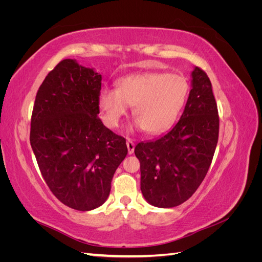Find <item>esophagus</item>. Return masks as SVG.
<instances>
[{"label":"esophagus","instance_id":"obj_1","mask_svg":"<svg viewBox=\"0 0 262 262\" xmlns=\"http://www.w3.org/2000/svg\"><path fill=\"white\" fill-rule=\"evenodd\" d=\"M126 147H128L129 154H133L134 153V147H136V145H134L132 140L128 139V141H126Z\"/></svg>","mask_w":262,"mask_h":262}]
</instances>
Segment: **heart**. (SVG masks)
Listing matches in <instances>:
<instances>
[{"mask_svg":"<svg viewBox=\"0 0 262 262\" xmlns=\"http://www.w3.org/2000/svg\"><path fill=\"white\" fill-rule=\"evenodd\" d=\"M189 92L185 77L165 72L131 74L118 81V89L104 87L98 104L104 122L117 126L133 106L134 126L152 136L167 131L175 123Z\"/></svg>","mask_w":262,"mask_h":262,"instance_id":"obj_1","label":"heart"}]
</instances>
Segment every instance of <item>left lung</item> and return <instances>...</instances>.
<instances>
[{"label": "left lung", "mask_w": 262, "mask_h": 262, "mask_svg": "<svg viewBox=\"0 0 262 262\" xmlns=\"http://www.w3.org/2000/svg\"><path fill=\"white\" fill-rule=\"evenodd\" d=\"M191 77V91L176 125L134 149L140 161L142 194L157 208L187 201L207 175L216 148L220 119L210 78L198 67Z\"/></svg>", "instance_id": "obj_1"}]
</instances>
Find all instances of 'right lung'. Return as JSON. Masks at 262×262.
Here are the masks:
<instances>
[{
	"mask_svg": "<svg viewBox=\"0 0 262 262\" xmlns=\"http://www.w3.org/2000/svg\"><path fill=\"white\" fill-rule=\"evenodd\" d=\"M100 89L99 73L66 59L39 87L31 115L30 145L46 184L77 211L105 203L128 154L124 138L98 118Z\"/></svg>",
	"mask_w": 262,
	"mask_h": 262,
	"instance_id": "add662e5",
	"label": "right lung"
}]
</instances>
